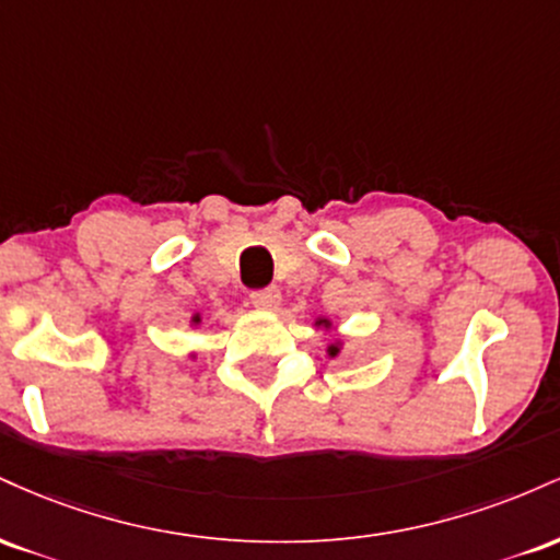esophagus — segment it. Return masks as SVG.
Listing matches in <instances>:
<instances>
[{
  "instance_id": "esophagus-1",
  "label": "esophagus",
  "mask_w": 560,
  "mask_h": 560,
  "mask_svg": "<svg viewBox=\"0 0 560 560\" xmlns=\"http://www.w3.org/2000/svg\"><path fill=\"white\" fill-rule=\"evenodd\" d=\"M249 300H253V305L260 307V311H276V307L281 305V292L276 287L255 289V292L249 294Z\"/></svg>"
}]
</instances>
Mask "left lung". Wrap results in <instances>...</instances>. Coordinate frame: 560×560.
I'll return each instance as SVG.
<instances>
[{"label": "left lung", "instance_id": "obj_1", "mask_svg": "<svg viewBox=\"0 0 560 560\" xmlns=\"http://www.w3.org/2000/svg\"><path fill=\"white\" fill-rule=\"evenodd\" d=\"M316 326H324V329H329L331 320H329V318H318V320H316ZM339 350H342V342H334V345L329 347V355H331V358H337V355H339Z\"/></svg>", "mask_w": 560, "mask_h": 560}]
</instances>
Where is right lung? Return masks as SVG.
<instances>
[{
    "label": "right lung",
    "mask_w": 560,
    "mask_h": 560,
    "mask_svg": "<svg viewBox=\"0 0 560 560\" xmlns=\"http://www.w3.org/2000/svg\"><path fill=\"white\" fill-rule=\"evenodd\" d=\"M191 324H199V316H191Z\"/></svg>",
    "instance_id": "add662e5"
}]
</instances>
